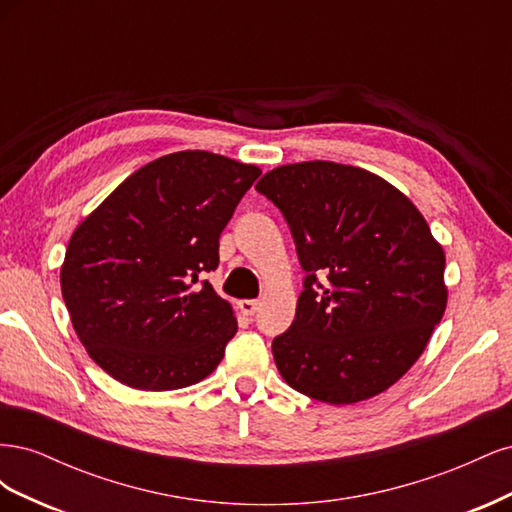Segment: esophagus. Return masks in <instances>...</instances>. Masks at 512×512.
<instances>
[{
	"instance_id": "1",
	"label": "esophagus",
	"mask_w": 512,
	"mask_h": 512,
	"mask_svg": "<svg viewBox=\"0 0 512 512\" xmlns=\"http://www.w3.org/2000/svg\"><path fill=\"white\" fill-rule=\"evenodd\" d=\"M258 301H254V299H243L241 303H239V307H241V312L245 314V316H254L256 314V309H258Z\"/></svg>"
}]
</instances>
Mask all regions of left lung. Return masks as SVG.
<instances>
[{"label":"left lung","instance_id":"obj_1","mask_svg":"<svg viewBox=\"0 0 512 512\" xmlns=\"http://www.w3.org/2000/svg\"><path fill=\"white\" fill-rule=\"evenodd\" d=\"M256 190L284 213L307 271L297 316L273 339L282 378L333 406L384 393L448 301L446 256L423 213L386 179L324 160L277 166Z\"/></svg>","mask_w":512,"mask_h":512}]
</instances>
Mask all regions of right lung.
<instances>
[{"mask_svg":"<svg viewBox=\"0 0 512 512\" xmlns=\"http://www.w3.org/2000/svg\"><path fill=\"white\" fill-rule=\"evenodd\" d=\"M260 168L177 151L123 179L72 232L59 282L72 327L108 376L138 391L205 380L237 333L232 305L198 284Z\"/></svg>","mask_w":512,"mask_h":512,"instance_id":"add662e5","label":"right lung"}]
</instances>
